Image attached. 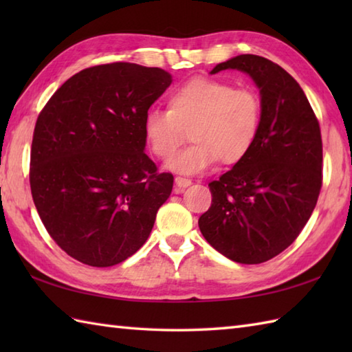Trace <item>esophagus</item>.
<instances>
[{"label":"esophagus","instance_id":"1","mask_svg":"<svg viewBox=\"0 0 352 352\" xmlns=\"http://www.w3.org/2000/svg\"><path fill=\"white\" fill-rule=\"evenodd\" d=\"M175 192H180L184 188H188V186L192 184V180L189 178H184V177H175Z\"/></svg>","mask_w":352,"mask_h":352}]
</instances>
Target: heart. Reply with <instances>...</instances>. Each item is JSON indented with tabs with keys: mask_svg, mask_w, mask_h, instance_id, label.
<instances>
[{
	"mask_svg": "<svg viewBox=\"0 0 352 352\" xmlns=\"http://www.w3.org/2000/svg\"><path fill=\"white\" fill-rule=\"evenodd\" d=\"M261 126V101L252 89L228 81L193 78L168 98V110H151L144 136L151 153L169 159L191 129L190 146L172 157L166 168L178 174H199L214 166L241 163L256 144Z\"/></svg>",
	"mask_w": 352,
	"mask_h": 352,
	"instance_id": "1",
	"label": "heart"
}]
</instances>
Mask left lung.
Wrapping results in <instances>:
<instances>
[{"mask_svg": "<svg viewBox=\"0 0 352 352\" xmlns=\"http://www.w3.org/2000/svg\"><path fill=\"white\" fill-rule=\"evenodd\" d=\"M245 72L260 91L261 126L241 163L208 184L212 206L199 216L206 241L222 256L257 265L294 243L315 210L322 186L319 122L296 80L254 54L216 65Z\"/></svg>", "mask_w": 352, "mask_h": 352, "instance_id": "left-lung-1", "label": "left lung"}]
</instances>
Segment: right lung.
I'll use <instances>...</instances> for the list:
<instances>
[{
    "label": "right lung",
    "instance_id": "1",
    "mask_svg": "<svg viewBox=\"0 0 352 352\" xmlns=\"http://www.w3.org/2000/svg\"><path fill=\"white\" fill-rule=\"evenodd\" d=\"M172 83L160 68L109 63L57 89L34 126L30 186L50 236L81 263L131 257L154 227L174 177L145 154L144 119Z\"/></svg>",
    "mask_w": 352,
    "mask_h": 352
}]
</instances>
